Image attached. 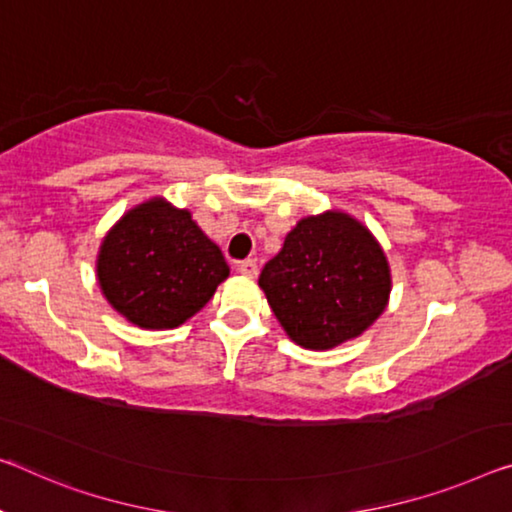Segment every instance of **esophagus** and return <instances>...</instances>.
Masks as SVG:
<instances>
[{
	"mask_svg": "<svg viewBox=\"0 0 512 512\" xmlns=\"http://www.w3.org/2000/svg\"><path fill=\"white\" fill-rule=\"evenodd\" d=\"M238 272L245 274V277H249V279H254L256 274H258V263L254 261V258H247V261H240V263H238Z\"/></svg>",
	"mask_w": 512,
	"mask_h": 512,
	"instance_id": "obj_1",
	"label": "esophagus"
}]
</instances>
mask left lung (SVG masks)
Here are the masks:
<instances>
[{
    "label": "left lung",
    "mask_w": 512,
    "mask_h": 512,
    "mask_svg": "<svg viewBox=\"0 0 512 512\" xmlns=\"http://www.w3.org/2000/svg\"><path fill=\"white\" fill-rule=\"evenodd\" d=\"M258 283L297 345L329 350L364 334L389 300L384 251L343 212L306 217L267 261Z\"/></svg>",
    "instance_id": "left-lung-1"
}]
</instances>
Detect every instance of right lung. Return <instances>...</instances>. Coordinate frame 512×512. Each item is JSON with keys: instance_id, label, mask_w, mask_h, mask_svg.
<instances>
[{"instance_id": "obj_1", "label": "right lung", "mask_w": 512, "mask_h": 512, "mask_svg": "<svg viewBox=\"0 0 512 512\" xmlns=\"http://www.w3.org/2000/svg\"><path fill=\"white\" fill-rule=\"evenodd\" d=\"M229 277L222 251L187 210L153 199L130 210L102 242L98 281L121 316L174 329L201 311Z\"/></svg>"}]
</instances>
